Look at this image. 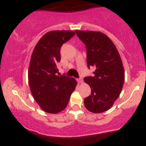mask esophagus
<instances>
[{
  "mask_svg": "<svg viewBox=\"0 0 146 146\" xmlns=\"http://www.w3.org/2000/svg\"><path fill=\"white\" fill-rule=\"evenodd\" d=\"M77 82H79V83L82 84V82H83V79H82V78H79V79H77Z\"/></svg>",
  "mask_w": 146,
  "mask_h": 146,
  "instance_id": "obj_1",
  "label": "esophagus"
}]
</instances>
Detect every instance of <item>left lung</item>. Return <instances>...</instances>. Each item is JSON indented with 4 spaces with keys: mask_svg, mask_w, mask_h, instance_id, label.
<instances>
[{
    "mask_svg": "<svg viewBox=\"0 0 146 146\" xmlns=\"http://www.w3.org/2000/svg\"><path fill=\"white\" fill-rule=\"evenodd\" d=\"M86 45L87 66L94 67L93 76L84 77L91 95L84 99L85 107L92 113L109 110L121 92L125 72L120 54L111 39L96 31L75 30Z\"/></svg>",
    "mask_w": 146,
    "mask_h": 146,
    "instance_id": "8db88e82",
    "label": "left lung"
}]
</instances>
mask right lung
<instances>
[{
  "label": "right lung",
  "instance_id": "right-lung-1",
  "mask_svg": "<svg viewBox=\"0 0 146 146\" xmlns=\"http://www.w3.org/2000/svg\"><path fill=\"white\" fill-rule=\"evenodd\" d=\"M75 35L70 30H53L44 34L35 47L28 70V82L35 100L47 113H57L67 107L77 84L74 78L58 76L62 44Z\"/></svg>",
  "mask_w": 146,
  "mask_h": 146
}]
</instances>
